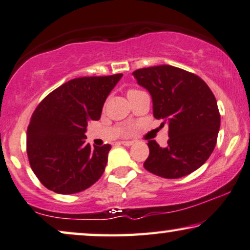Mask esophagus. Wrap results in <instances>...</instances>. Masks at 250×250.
Returning <instances> with one entry per match:
<instances>
[{
  "label": "esophagus",
  "instance_id": "obj_1",
  "mask_svg": "<svg viewBox=\"0 0 250 250\" xmlns=\"http://www.w3.org/2000/svg\"><path fill=\"white\" fill-rule=\"evenodd\" d=\"M120 144H122L123 146H131L134 144V142L132 141H121L120 142Z\"/></svg>",
  "mask_w": 250,
  "mask_h": 250
}]
</instances>
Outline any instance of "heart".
<instances>
[{"label": "heart", "instance_id": "obj_1", "mask_svg": "<svg viewBox=\"0 0 250 250\" xmlns=\"http://www.w3.org/2000/svg\"><path fill=\"white\" fill-rule=\"evenodd\" d=\"M135 92H138L137 90H130V91H129V94L128 95H130V94H135Z\"/></svg>", "mask_w": 250, "mask_h": 250}]
</instances>
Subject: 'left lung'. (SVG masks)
<instances>
[{"mask_svg": "<svg viewBox=\"0 0 250 250\" xmlns=\"http://www.w3.org/2000/svg\"><path fill=\"white\" fill-rule=\"evenodd\" d=\"M132 75L151 95L154 118L169 127L166 147L148 142L144 168L169 179L197 170L214 151L221 125L217 102L209 86L195 74L170 65L141 68Z\"/></svg>", "mask_w": 250, "mask_h": 250, "instance_id": "1", "label": "left lung"}]
</instances>
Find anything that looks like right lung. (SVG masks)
Wrapping results in <instances>:
<instances>
[{
    "instance_id": "1",
    "label": "right lung",
    "mask_w": 250,
    "mask_h": 250,
    "mask_svg": "<svg viewBox=\"0 0 250 250\" xmlns=\"http://www.w3.org/2000/svg\"><path fill=\"white\" fill-rule=\"evenodd\" d=\"M122 74L73 79L43 99L27 129V155L40 182L59 194L84 191L102 177L111 145L85 143L88 123Z\"/></svg>"
}]
</instances>
